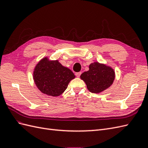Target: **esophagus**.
<instances>
[{
    "label": "esophagus",
    "instance_id": "34e87169",
    "mask_svg": "<svg viewBox=\"0 0 148 148\" xmlns=\"http://www.w3.org/2000/svg\"><path fill=\"white\" fill-rule=\"evenodd\" d=\"M81 74H82V72H81V71H79V72H77V73H76L75 75L77 76V77H79L80 75H81Z\"/></svg>",
    "mask_w": 148,
    "mask_h": 148
}]
</instances>
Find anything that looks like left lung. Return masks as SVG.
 <instances>
[{"instance_id": "obj_1", "label": "left lung", "mask_w": 148, "mask_h": 148, "mask_svg": "<svg viewBox=\"0 0 148 148\" xmlns=\"http://www.w3.org/2000/svg\"><path fill=\"white\" fill-rule=\"evenodd\" d=\"M115 71L112 67L99 62H94L89 66L80 78L86 84L88 90L92 93H99L109 88L115 79Z\"/></svg>"}]
</instances>
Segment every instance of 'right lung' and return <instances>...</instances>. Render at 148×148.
I'll list each match as a JSON object with an SVG mask.
<instances>
[{
    "mask_svg": "<svg viewBox=\"0 0 148 148\" xmlns=\"http://www.w3.org/2000/svg\"><path fill=\"white\" fill-rule=\"evenodd\" d=\"M75 78L72 71L59 60H50L46 57L38 62L33 71L34 82L40 91L53 97L62 95Z\"/></svg>",
    "mask_w": 148,
    "mask_h": 148,
    "instance_id": "1",
    "label": "right lung"
}]
</instances>
